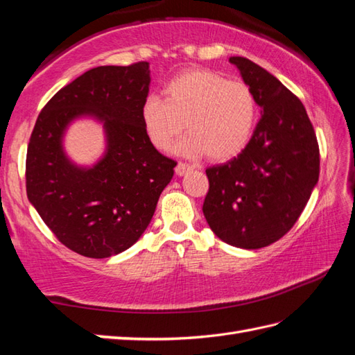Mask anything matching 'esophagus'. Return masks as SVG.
Segmentation results:
<instances>
[{
	"label": "esophagus",
	"mask_w": 355,
	"mask_h": 355,
	"mask_svg": "<svg viewBox=\"0 0 355 355\" xmlns=\"http://www.w3.org/2000/svg\"><path fill=\"white\" fill-rule=\"evenodd\" d=\"M193 167L190 164H187V162H179L178 165H176V168H175V171H176V175L178 176H184L187 171H190Z\"/></svg>",
	"instance_id": "34e87169"
}]
</instances>
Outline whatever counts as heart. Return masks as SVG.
<instances>
[{"mask_svg": "<svg viewBox=\"0 0 355 355\" xmlns=\"http://www.w3.org/2000/svg\"><path fill=\"white\" fill-rule=\"evenodd\" d=\"M164 96L147 97L141 106V121L157 150H168L184 123L190 133L178 143V153H207L211 161L223 162L246 147L258 115L246 83L211 69H188L165 85Z\"/></svg>", "mask_w": 355, "mask_h": 355, "instance_id": "b5f03b06", "label": "heart"}]
</instances>
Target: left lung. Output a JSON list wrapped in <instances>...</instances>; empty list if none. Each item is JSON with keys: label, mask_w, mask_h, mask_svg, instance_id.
I'll return each instance as SVG.
<instances>
[{"label": "left lung", "mask_w": 355, "mask_h": 355, "mask_svg": "<svg viewBox=\"0 0 355 355\" xmlns=\"http://www.w3.org/2000/svg\"><path fill=\"white\" fill-rule=\"evenodd\" d=\"M263 109L239 156L207 168L203 216L217 237L241 249L278 241L293 227L319 180V144L302 101L254 62L230 59Z\"/></svg>", "instance_id": "left-lung-1"}]
</instances>
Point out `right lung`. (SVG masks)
Returning <instances> with one entry per match:
<instances>
[{"label":"right lung","instance_id":"obj_1","mask_svg":"<svg viewBox=\"0 0 355 355\" xmlns=\"http://www.w3.org/2000/svg\"><path fill=\"white\" fill-rule=\"evenodd\" d=\"M148 85V62L92 68L54 94L31 132L28 200L56 239L83 257L107 258L137 243L175 173L176 161L156 150L141 121ZM80 116L97 117L107 133V152L89 169L71 163L61 146Z\"/></svg>","mask_w":355,"mask_h":355}]
</instances>
